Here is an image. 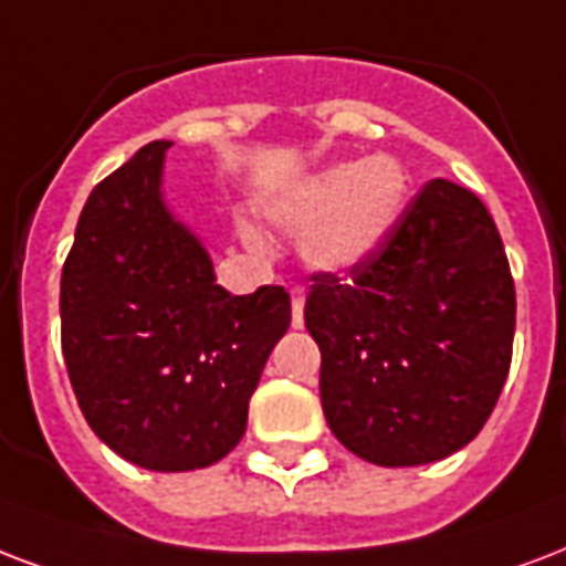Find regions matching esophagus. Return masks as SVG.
<instances>
[{
	"label": "esophagus",
	"instance_id": "34e87169",
	"mask_svg": "<svg viewBox=\"0 0 566 566\" xmlns=\"http://www.w3.org/2000/svg\"><path fill=\"white\" fill-rule=\"evenodd\" d=\"M291 308H293V329H302L305 326V291L302 287H291Z\"/></svg>",
	"mask_w": 566,
	"mask_h": 566
}]
</instances>
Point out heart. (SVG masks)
I'll return each mask as SVG.
<instances>
[{
    "label": "heart",
    "mask_w": 566,
    "mask_h": 566,
    "mask_svg": "<svg viewBox=\"0 0 566 566\" xmlns=\"http://www.w3.org/2000/svg\"><path fill=\"white\" fill-rule=\"evenodd\" d=\"M412 196L407 166L391 154L338 159L293 180L266 205V216L300 231L302 261L314 273L350 275L377 258L403 222ZM258 245V237L245 234Z\"/></svg>",
    "instance_id": "heart-1"
}]
</instances>
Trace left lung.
Here are the masks:
<instances>
[{
	"mask_svg": "<svg viewBox=\"0 0 566 566\" xmlns=\"http://www.w3.org/2000/svg\"><path fill=\"white\" fill-rule=\"evenodd\" d=\"M305 326L340 446L388 469L446 460L481 433L511 368L516 293L493 216L430 180L368 266L314 275Z\"/></svg>",
	"mask_w": 566,
	"mask_h": 566,
	"instance_id": "8db88e82",
	"label": "left lung"
}]
</instances>
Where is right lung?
<instances>
[{
  "mask_svg": "<svg viewBox=\"0 0 566 566\" xmlns=\"http://www.w3.org/2000/svg\"><path fill=\"white\" fill-rule=\"evenodd\" d=\"M171 142L94 187L62 270V350L101 442L150 472L231 454L249 398L291 326L284 287L234 296L163 192Z\"/></svg>",
  "mask_w": 566,
  "mask_h": 566,
  "instance_id": "obj_1",
  "label": "right lung"
}]
</instances>
